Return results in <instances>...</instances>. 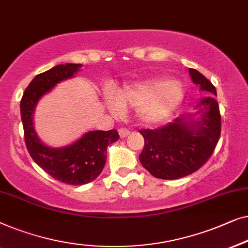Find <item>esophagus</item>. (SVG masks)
<instances>
[{
  "instance_id": "obj_1",
  "label": "esophagus",
  "mask_w": 248,
  "mask_h": 248,
  "mask_svg": "<svg viewBox=\"0 0 248 248\" xmlns=\"http://www.w3.org/2000/svg\"><path fill=\"white\" fill-rule=\"evenodd\" d=\"M129 134H130V130H129V129H127V128H121V129H119V135H120L121 138L127 137V136H128Z\"/></svg>"
}]
</instances>
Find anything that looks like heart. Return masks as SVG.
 Instances as JSON below:
<instances>
[{"label": "heart", "instance_id": "1", "mask_svg": "<svg viewBox=\"0 0 248 248\" xmlns=\"http://www.w3.org/2000/svg\"><path fill=\"white\" fill-rule=\"evenodd\" d=\"M183 97L184 90L180 83L151 78L124 86L117 93V99L108 95L106 103L114 114H121L124 108H134L139 123L155 125L172 116Z\"/></svg>", "mask_w": 248, "mask_h": 248}]
</instances>
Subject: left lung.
<instances>
[{
  "label": "left lung",
  "instance_id": "8db88e82",
  "mask_svg": "<svg viewBox=\"0 0 248 248\" xmlns=\"http://www.w3.org/2000/svg\"><path fill=\"white\" fill-rule=\"evenodd\" d=\"M189 73L201 91L217 96L215 86L200 72L190 68ZM197 108L195 113L177 118L162 128L139 131L145 140L139 160L153 176L180 179L197 172L210 158L220 138L219 104L214 97H204ZM197 115L201 119L194 121Z\"/></svg>",
  "mask_w": 248,
  "mask_h": 248
}]
</instances>
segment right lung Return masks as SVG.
<instances>
[{
  "mask_svg": "<svg viewBox=\"0 0 248 248\" xmlns=\"http://www.w3.org/2000/svg\"><path fill=\"white\" fill-rule=\"evenodd\" d=\"M81 66L62 64L38 74L24 91L20 103L24 141L31 158L55 180L69 186H83L95 180L106 165L107 147L119 139L114 129L90 131L62 148L48 147L38 138L32 121L37 102L59 82L73 78Z\"/></svg>",
  "mask_w": 248,
  "mask_h": 248,
  "instance_id": "right-lung-1",
  "label": "right lung"
}]
</instances>
